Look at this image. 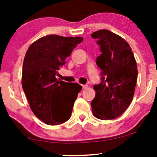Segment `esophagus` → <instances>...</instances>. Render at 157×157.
<instances>
[{"mask_svg": "<svg viewBox=\"0 0 157 157\" xmlns=\"http://www.w3.org/2000/svg\"><path fill=\"white\" fill-rule=\"evenodd\" d=\"M82 88L83 89H86V88H88V85H82Z\"/></svg>", "mask_w": 157, "mask_h": 157, "instance_id": "1", "label": "esophagus"}]
</instances>
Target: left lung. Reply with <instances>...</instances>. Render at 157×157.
Wrapping results in <instances>:
<instances>
[{"instance_id":"8db88e82","label":"left lung","mask_w":157,"mask_h":157,"mask_svg":"<svg viewBox=\"0 0 157 157\" xmlns=\"http://www.w3.org/2000/svg\"><path fill=\"white\" fill-rule=\"evenodd\" d=\"M91 37L97 39L101 54L96 64L101 69V82L94 85L95 98L91 106L94 117L101 120L121 116L132 101L138 71L129 44L121 36L99 30Z\"/></svg>"}]
</instances>
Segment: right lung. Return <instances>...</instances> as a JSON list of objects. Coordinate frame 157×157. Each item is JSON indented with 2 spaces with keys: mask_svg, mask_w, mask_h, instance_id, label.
<instances>
[{
  "mask_svg": "<svg viewBox=\"0 0 157 157\" xmlns=\"http://www.w3.org/2000/svg\"><path fill=\"white\" fill-rule=\"evenodd\" d=\"M82 37L48 35L33 43L23 64L22 86L31 110L48 125L70 119L75 101L82 86L56 78Z\"/></svg>",
  "mask_w": 157,
  "mask_h": 157,
  "instance_id": "right-lung-1",
  "label": "right lung"
}]
</instances>
